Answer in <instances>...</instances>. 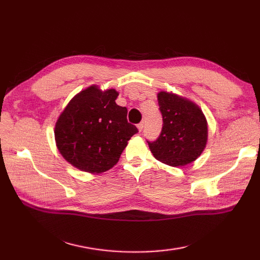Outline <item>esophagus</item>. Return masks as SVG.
<instances>
[{
	"label": "esophagus",
	"instance_id": "1",
	"mask_svg": "<svg viewBox=\"0 0 260 260\" xmlns=\"http://www.w3.org/2000/svg\"><path fill=\"white\" fill-rule=\"evenodd\" d=\"M137 128H139V131L141 132L143 128H144V123H143V121H142V123H140L139 125H137Z\"/></svg>",
	"mask_w": 260,
	"mask_h": 260
}]
</instances>
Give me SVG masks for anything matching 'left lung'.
I'll return each mask as SVG.
<instances>
[{"mask_svg": "<svg viewBox=\"0 0 260 260\" xmlns=\"http://www.w3.org/2000/svg\"><path fill=\"white\" fill-rule=\"evenodd\" d=\"M163 127L148 147L157 161L170 167H184L201 155L208 142V123L201 108L173 92L157 93Z\"/></svg>", "mask_w": 260, "mask_h": 260, "instance_id": "obj_1", "label": "left lung"}]
</instances>
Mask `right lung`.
<instances>
[{"label":"right lung","instance_id":"1","mask_svg":"<svg viewBox=\"0 0 260 260\" xmlns=\"http://www.w3.org/2000/svg\"><path fill=\"white\" fill-rule=\"evenodd\" d=\"M115 89L96 85L77 93L57 119L54 140L62 157L76 169L102 173L117 164L136 126L127 121Z\"/></svg>","mask_w":260,"mask_h":260}]
</instances>
